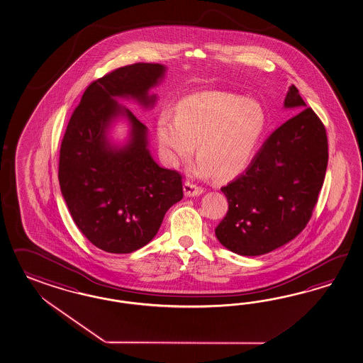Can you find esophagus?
I'll return each instance as SVG.
<instances>
[{
  "mask_svg": "<svg viewBox=\"0 0 363 363\" xmlns=\"http://www.w3.org/2000/svg\"><path fill=\"white\" fill-rule=\"evenodd\" d=\"M184 191H185L186 196H195V195H201L204 193V189L202 186L186 181L185 185H184Z\"/></svg>",
  "mask_w": 363,
  "mask_h": 363,
  "instance_id": "1",
  "label": "esophagus"
}]
</instances>
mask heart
Listing matches in <instances>:
<instances>
[{"mask_svg":"<svg viewBox=\"0 0 363 363\" xmlns=\"http://www.w3.org/2000/svg\"><path fill=\"white\" fill-rule=\"evenodd\" d=\"M265 116L250 99L223 91H203L184 98L177 116H161L160 147L170 164L190 159L198 144L195 173L228 178L245 168L264 133Z\"/></svg>","mask_w":363,"mask_h":363,"instance_id":"obj_1","label":"heart"}]
</instances>
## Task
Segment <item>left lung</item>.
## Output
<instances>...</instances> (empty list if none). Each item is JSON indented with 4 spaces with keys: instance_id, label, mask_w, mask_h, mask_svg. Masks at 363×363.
<instances>
[{
    "instance_id": "1",
    "label": "left lung",
    "mask_w": 363,
    "mask_h": 363,
    "mask_svg": "<svg viewBox=\"0 0 363 363\" xmlns=\"http://www.w3.org/2000/svg\"><path fill=\"white\" fill-rule=\"evenodd\" d=\"M291 85L284 107L291 119L264 143L249 168L220 190L228 211L215 228L221 245L241 256L265 255L298 236L308 224L325 178L327 131Z\"/></svg>"
}]
</instances>
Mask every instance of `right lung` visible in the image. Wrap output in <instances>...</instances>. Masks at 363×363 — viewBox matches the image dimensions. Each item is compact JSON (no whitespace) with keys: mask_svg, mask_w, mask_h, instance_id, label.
<instances>
[{"mask_svg":"<svg viewBox=\"0 0 363 363\" xmlns=\"http://www.w3.org/2000/svg\"><path fill=\"white\" fill-rule=\"evenodd\" d=\"M165 72L164 65L135 62L108 72L84 91L67 125L60 147L59 182L73 220L84 236L108 253H131L148 244L169 208L184 196L182 174L159 167L147 150L145 125L114 101L131 96L150 106L148 90ZM125 111L133 139L111 150L104 130Z\"/></svg>","mask_w":363,"mask_h":363,"instance_id":"right-lung-1","label":"right lung"}]
</instances>
